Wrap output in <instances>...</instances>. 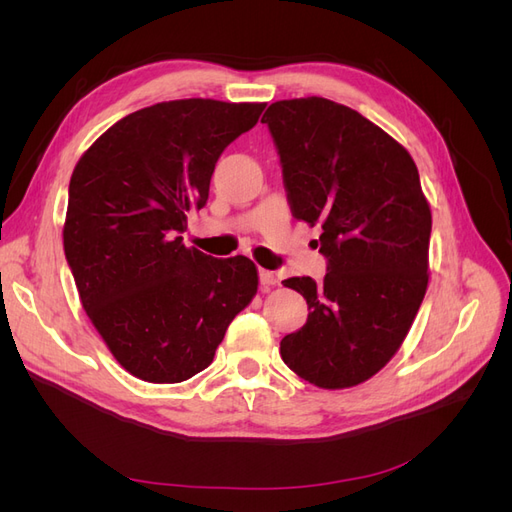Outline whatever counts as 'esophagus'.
<instances>
[{
	"mask_svg": "<svg viewBox=\"0 0 512 512\" xmlns=\"http://www.w3.org/2000/svg\"><path fill=\"white\" fill-rule=\"evenodd\" d=\"M258 277H260V284L262 288H271L277 284V275L273 271H267V269H260L258 271Z\"/></svg>",
	"mask_w": 512,
	"mask_h": 512,
	"instance_id": "1",
	"label": "esophagus"
}]
</instances>
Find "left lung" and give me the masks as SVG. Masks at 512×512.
<instances>
[{"label": "left lung", "instance_id": "obj_1", "mask_svg": "<svg viewBox=\"0 0 512 512\" xmlns=\"http://www.w3.org/2000/svg\"><path fill=\"white\" fill-rule=\"evenodd\" d=\"M262 123L280 153L290 211L320 224L329 262L318 284L282 282L303 294L309 316L280 354L320 389H350L393 359L423 303L431 209L410 153L352 108L318 96L280 100Z\"/></svg>", "mask_w": 512, "mask_h": 512}]
</instances>
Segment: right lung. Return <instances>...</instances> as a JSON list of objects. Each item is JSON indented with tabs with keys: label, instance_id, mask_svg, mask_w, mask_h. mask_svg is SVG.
<instances>
[{
	"label": "right lung",
	"instance_id": "1",
	"mask_svg": "<svg viewBox=\"0 0 512 512\" xmlns=\"http://www.w3.org/2000/svg\"><path fill=\"white\" fill-rule=\"evenodd\" d=\"M265 104L188 98L119 119L74 166L64 252L91 324L145 382H183L211 365L252 303L256 265L185 247L222 151Z\"/></svg>",
	"mask_w": 512,
	"mask_h": 512
}]
</instances>
